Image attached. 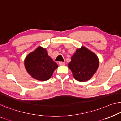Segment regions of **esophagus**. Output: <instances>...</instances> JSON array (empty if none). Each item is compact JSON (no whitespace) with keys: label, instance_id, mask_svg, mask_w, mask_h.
I'll return each instance as SVG.
<instances>
[{"label":"esophagus","instance_id":"34e87169","mask_svg":"<svg viewBox=\"0 0 121 121\" xmlns=\"http://www.w3.org/2000/svg\"><path fill=\"white\" fill-rule=\"evenodd\" d=\"M59 65H60V66H64V65H65V62H62V61H61V62H59Z\"/></svg>","mask_w":121,"mask_h":121}]
</instances>
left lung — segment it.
<instances>
[{"mask_svg": "<svg viewBox=\"0 0 121 121\" xmlns=\"http://www.w3.org/2000/svg\"><path fill=\"white\" fill-rule=\"evenodd\" d=\"M98 57L94 53L82 46L76 50L68 66L76 80L84 82L91 79L99 66Z\"/></svg>", "mask_w": 121, "mask_h": 121, "instance_id": "1", "label": "left lung"}]
</instances>
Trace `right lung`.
Instances as JSON below:
<instances>
[{
	"instance_id": "add662e5",
	"label": "right lung",
	"mask_w": 121,
	"mask_h": 121,
	"mask_svg": "<svg viewBox=\"0 0 121 121\" xmlns=\"http://www.w3.org/2000/svg\"><path fill=\"white\" fill-rule=\"evenodd\" d=\"M24 65L28 73L32 78L39 81L50 79L58 67L48 56L46 49L41 47H39L26 56Z\"/></svg>"
}]
</instances>
